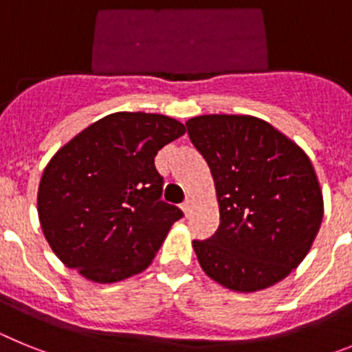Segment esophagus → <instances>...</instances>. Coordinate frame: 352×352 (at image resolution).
<instances>
[{
	"instance_id": "34e87169",
	"label": "esophagus",
	"mask_w": 352,
	"mask_h": 352,
	"mask_svg": "<svg viewBox=\"0 0 352 352\" xmlns=\"http://www.w3.org/2000/svg\"><path fill=\"white\" fill-rule=\"evenodd\" d=\"M182 210L183 213H185V217H190L192 210H194V201H192V199H186L185 203L182 204Z\"/></svg>"
}]
</instances>
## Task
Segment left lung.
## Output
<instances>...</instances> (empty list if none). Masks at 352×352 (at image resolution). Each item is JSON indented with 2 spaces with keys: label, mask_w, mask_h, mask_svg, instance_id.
Returning <instances> with one entry per match:
<instances>
[{
  "label": "left lung",
  "mask_w": 352,
  "mask_h": 352,
  "mask_svg": "<svg viewBox=\"0 0 352 352\" xmlns=\"http://www.w3.org/2000/svg\"><path fill=\"white\" fill-rule=\"evenodd\" d=\"M186 130L210 167L220 211L217 232L192 241L203 272L236 292L284 280L309 254L324 214L309 155L248 114H203Z\"/></svg>",
  "instance_id": "left-lung-1"
}]
</instances>
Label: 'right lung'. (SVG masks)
I'll use <instances>...</instances> for the list:
<instances>
[{"instance_id": "obj_1", "label": "right lung", "mask_w": 352, "mask_h": 352, "mask_svg": "<svg viewBox=\"0 0 352 352\" xmlns=\"http://www.w3.org/2000/svg\"><path fill=\"white\" fill-rule=\"evenodd\" d=\"M185 133L174 118L113 113L61 146L42 173L38 220L58 259L95 284L148 268L183 217L158 201V149Z\"/></svg>"}]
</instances>
